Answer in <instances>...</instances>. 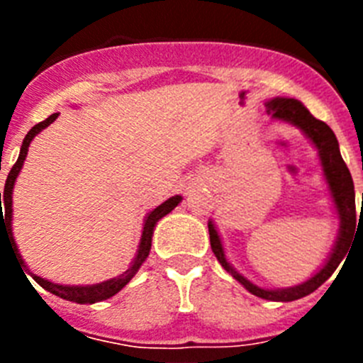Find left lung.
Listing matches in <instances>:
<instances>
[{
    "label": "left lung",
    "mask_w": 363,
    "mask_h": 363,
    "mask_svg": "<svg viewBox=\"0 0 363 363\" xmlns=\"http://www.w3.org/2000/svg\"><path fill=\"white\" fill-rule=\"evenodd\" d=\"M265 108H267V114H271L274 120H281L287 121V123L296 125L298 129L303 130L306 136L314 143V147L318 149L323 176H325V182L327 185H329L333 201H335L336 213H338L340 218V233L338 240H336L335 243V249H333L331 256L327 259V264L323 265L313 278H309V280L303 281V284L294 285V287H287V289H262V287H258V285H255L252 281L247 280V278H243L240 272H236L230 267L213 221H209L211 247H213L214 256L218 258L221 267L225 269L229 274H233L234 280H238L249 293H252L258 298H264V300L293 301L298 300V298H303L307 296V294H311L313 291L318 289L323 281H327L331 278L333 272L336 271V267L342 264V259L347 255L352 238H354V233H358L357 229L362 221L358 220L357 205H354V185H352L351 172H349L347 165H345V162L342 160V154H340L338 149V140H336L331 127L327 123H323V121L316 120V118H314L298 99L293 98H274L265 104Z\"/></svg>",
    "instance_id": "1"
}]
</instances>
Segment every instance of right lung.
<instances>
[{"label": "right lung", "instance_id": "1", "mask_svg": "<svg viewBox=\"0 0 363 363\" xmlns=\"http://www.w3.org/2000/svg\"><path fill=\"white\" fill-rule=\"evenodd\" d=\"M57 118V112L50 114L49 118L45 121H40L38 125H34L30 130L27 133L23 140V145H21V150H19V156H18V162L14 163V167L11 169L9 176H6V182H5V191L0 192V245H1V238L9 240V243L12 245V251H14L16 259H18L19 267L21 271H28L27 265L23 264V259L19 256L18 252V247H16L14 242V236H12V189H14L16 184V178H18L19 171H21V167H23L25 158H27V152H28V145L30 142L34 140L38 133L45 129V127H49L54 120ZM4 201L6 205V218H2V210L1 209V201ZM182 201V196H172L169 198L167 201H163L162 205H158L156 209L150 211L149 216L145 218V223H143V230H142V240H140V249H138V255L134 258L133 265H130L123 274L116 278H111L107 281H101V284H96V285H57L52 284L49 280H43V278L36 277V274H32V278L38 281V284L43 287L45 291H49V293L56 294V296L63 298V300H69V301H76V303H96V301H101V300H107V298L114 296L116 293H120L123 289L125 285L129 284L133 280V277L140 271L142 264L147 259L150 251V242H152V233H154V227L158 223V220H162L165 214L171 213L174 209L176 205ZM27 278V274H25Z\"/></svg>", "mask_w": 363, "mask_h": 363}]
</instances>
